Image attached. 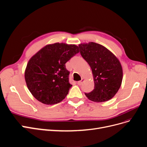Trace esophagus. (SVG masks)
<instances>
[{
    "mask_svg": "<svg viewBox=\"0 0 147 147\" xmlns=\"http://www.w3.org/2000/svg\"><path fill=\"white\" fill-rule=\"evenodd\" d=\"M84 78H82V79H81V80H80V81H79V82H78V84L79 85H82V84H83V82H84Z\"/></svg>",
    "mask_w": 147,
    "mask_h": 147,
    "instance_id": "1",
    "label": "esophagus"
}]
</instances>
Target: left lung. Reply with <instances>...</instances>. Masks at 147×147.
<instances>
[{
	"instance_id": "obj_1",
	"label": "left lung",
	"mask_w": 147,
	"mask_h": 147,
	"mask_svg": "<svg viewBox=\"0 0 147 147\" xmlns=\"http://www.w3.org/2000/svg\"><path fill=\"white\" fill-rule=\"evenodd\" d=\"M81 56L91 68L94 90L85 93L88 99L96 102L111 99L120 88L123 70L117 57L104 46L90 42L79 45Z\"/></svg>"
}]
</instances>
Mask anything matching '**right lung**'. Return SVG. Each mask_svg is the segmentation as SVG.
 I'll use <instances>...</instances> for the list:
<instances>
[{
    "label": "right lung",
    "instance_id": "add662e5",
    "mask_svg": "<svg viewBox=\"0 0 147 147\" xmlns=\"http://www.w3.org/2000/svg\"><path fill=\"white\" fill-rule=\"evenodd\" d=\"M79 52L74 44H48L32 56L27 63L25 79L29 91L42 104L54 105L62 101L71 85L65 63Z\"/></svg>",
    "mask_w": 147,
    "mask_h": 147
}]
</instances>
